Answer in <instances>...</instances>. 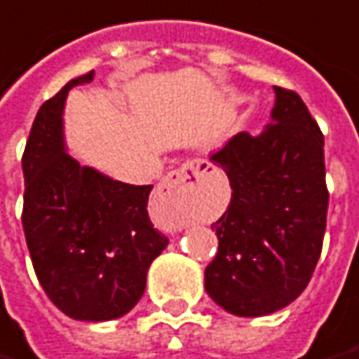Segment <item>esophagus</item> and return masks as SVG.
<instances>
[{
    "label": "esophagus",
    "instance_id": "34e87169",
    "mask_svg": "<svg viewBox=\"0 0 359 359\" xmlns=\"http://www.w3.org/2000/svg\"><path fill=\"white\" fill-rule=\"evenodd\" d=\"M202 171L198 169V165H190L179 171H171L165 179H163L161 187L157 190V198L163 204L177 205L180 202V196L184 194L188 188L198 187L202 179H200Z\"/></svg>",
    "mask_w": 359,
    "mask_h": 359
}]
</instances>
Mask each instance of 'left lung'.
<instances>
[{
	"mask_svg": "<svg viewBox=\"0 0 359 359\" xmlns=\"http://www.w3.org/2000/svg\"><path fill=\"white\" fill-rule=\"evenodd\" d=\"M270 124L241 132L210 159L231 184L212 225L219 239L205 266L208 295L237 317L287 307L309 284L323 249L328 192L325 137L299 95L274 87Z\"/></svg>",
	"mask_w": 359,
	"mask_h": 359,
	"instance_id": "1",
	"label": "left lung"
}]
</instances>
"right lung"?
Returning <instances> with one entry per match:
<instances>
[{
  "label": "right lung",
  "instance_id": "right-lung-1",
  "mask_svg": "<svg viewBox=\"0 0 359 359\" xmlns=\"http://www.w3.org/2000/svg\"><path fill=\"white\" fill-rule=\"evenodd\" d=\"M67 81L40 107L22 155V229L42 290L75 320L124 317L145 292L147 270L169 239L147 215L151 184L114 180L67 154Z\"/></svg>",
  "mask_w": 359,
  "mask_h": 359
}]
</instances>
